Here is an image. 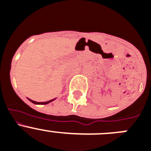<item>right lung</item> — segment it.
Instances as JSON below:
<instances>
[{"label": "right lung", "mask_w": 151, "mask_h": 151, "mask_svg": "<svg viewBox=\"0 0 151 151\" xmlns=\"http://www.w3.org/2000/svg\"><path fill=\"white\" fill-rule=\"evenodd\" d=\"M28 99H29V101H30L32 103H33V104H41V105H43V104H49V103L52 102V101H54V100H55L56 98H54V99H53V100H50V101H46V102H36V101H32V100L29 99V98H28Z\"/></svg>", "instance_id": "right-lung-1"}]
</instances>
